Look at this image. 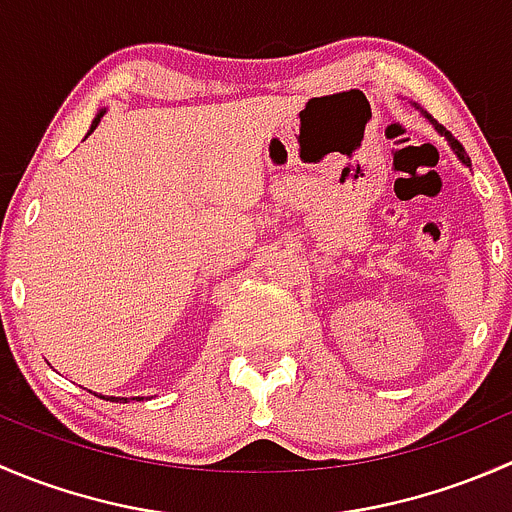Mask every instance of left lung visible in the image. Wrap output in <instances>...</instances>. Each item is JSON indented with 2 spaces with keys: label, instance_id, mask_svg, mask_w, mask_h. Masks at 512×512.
Wrapping results in <instances>:
<instances>
[{
  "label": "left lung",
  "instance_id": "obj_1",
  "mask_svg": "<svg viewBox=\"0 0 512 512\" xmlns=\"http://www.w3.org/2000/svg\"><path fill=\"white\" fill-rule=\"evenodd\" d=\"M426 118H428V121H431V123H433V126H436V131H438V133H441V136H446V138H448V143H451V148H453V151H456V156H458V158H461V160H463V163H466V165H471V158H468V156H466V151H463V146H461V143H458V141H456V138H453V136H451V133H448V131H446V128H443V126H441V123H438V121H433V118H431V116H428V113H426Z\"/></svg>",
  "mask_w": 512,
  "mask_h": 512
}]
</instances>
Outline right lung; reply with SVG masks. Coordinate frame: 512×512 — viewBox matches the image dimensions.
Returning a JSON list of instances; mask_svg holds the SVG:
<instances>
[{
	"instance_id": "obj_1",
	"label": "right lung",
	"mask_w": 512,
	"mask_h": 512,
	"mask_svg": "<svg viewBox=\"0 0 512 512\" xmlns=\"http://www.w3.org/2000/svg\"><path fill=\"white\" fill-rule=\"evenodd\" d=\"M101 116H103V111H101V113H98V116L94 118V123H91V131H89V133H94V128L98 126V121H101ZM123 401H126V399H123Z\"/></svg>"
}]
</instances>
